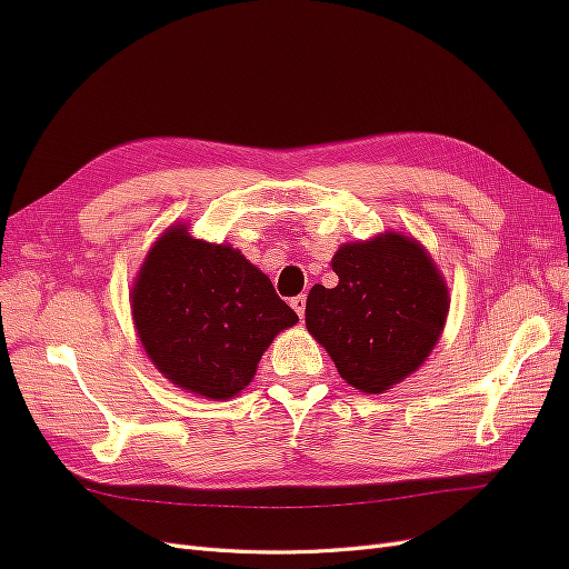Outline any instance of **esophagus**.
<instances>
[{
    "instance_id": "34e87169",
    "label": "esophagus",
    "mask_w": 569,
    "mask_h": 569,
    "mask_svg": "<svg viewBox=\"0 0 569 569\" xmlns=\"http://www.w3.org/2000/svg\"><path fill=\"white\" fill-rule=\"evenodd\" d=\"M291 308H295L297 316L303 320V313H306V297L301 295V297H295V299H291Z\"/></svg>"
}]
</instances>
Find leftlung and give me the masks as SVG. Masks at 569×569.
I'll list each match as a JSON object with an SVG mask.
<instances>
[{
    "label": "left lung",
    "mask_w": 569,
    "mask_h": 569,
    "mask_svg": "<svg viewBox=\"0 0 569 569\" xmlns=\"http://www.w3.org/2000/svg\"><path fill=\"white\" fill-rule=\"evenodd\" d=\"M330 266L339 282L308 291V332L343 382L385 393L432 356L449 318V284L420 239L396 230L343 242Z\"/></svg>",
    "instance_id": "left-lung-1"
}]
</instances>
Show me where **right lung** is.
I'll use <instances>...</instances> for the list:
<instances>
[{
    "mask_svg": "<svg viewBox=\"0 0 569 569\" xmlns=\"http://www.w3.org/2000/svg\"><path fill=\"white\" fill-rule=\"evenodd\" d=\"M137 341L170 385L209 401L242 393L272 339L299 316L263 270L228 242L168 226L130 287Z\"/></svg>",
    "mask_w": 569,
    "mask_h": 569,
    "instance_id": "right-lung-1",
    "label": "right lung"
}]
</instances>
